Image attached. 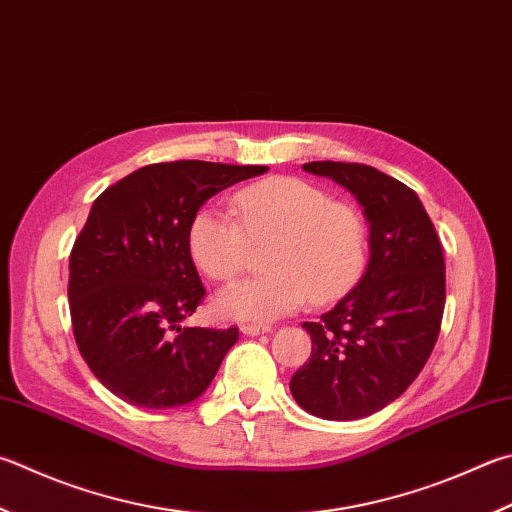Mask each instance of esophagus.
<instances>
[{
	"instance_id": "esophagus-1",
	"label": "esophagus",
	"mask_w": 512,
	"mask_h": 512,
	"mask_svg": "<svg viewBox=\"0 0 512 512\" xmlns=\"http://www.w3.org/2000/svg\"><path fill=\"white\" fill-rule=\"evenodd\" d=\"M271 331V327H262V324H241V333L244 336H264V333Z\"/></svg>"
}]
</instances>
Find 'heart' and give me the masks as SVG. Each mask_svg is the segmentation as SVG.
Segmentation results:
<instances>
[{"label":"heart","mask_w":512,"mask_h":512,"mask_svg":"<svg viewBox=\"0 0 512 512\" xmlns=\"http://www.w3.org/2000/svg\"><path fill=\"white\" fill-rule=\"evenodd\" d=\"M232 210L203 206L188 228V248L203 273L226 282L250 262L259 241L275 239L271 273L230 284L217 311L232 320L273 322L309 302H336L356 288L369 262L365 217L297 176H271L239 190Z\"/></svg>","instance_id":"b5f03b06"}]
</instances>
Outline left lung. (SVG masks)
Listing matches in <instances>:
<instances>
[{
  "label": "left lung",
  "instance_id": "left-lung-1",
  "mask_svg": "<svg viewBox=\"0 0 512 512\" xmlns=\"http://www.w3.org/2000/svg\"><path fill=\"white\" fill-rule=\"evenodd\" d=\"M365 208L369 264L362 280L318 322H304L313 349L291 394L327 421L365 418L396 401L436 345L445 306L439 235L421 199L394 176L362 163L313 161Z\"/></svg>",
  "mask_w": 512,
  "mask_h": 512
}]
</instances>
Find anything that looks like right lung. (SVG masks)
Masks as SVG:
<instances>
[{
  "mask_svg": "<svg viewBox=\"0 0 512 512\" xmlns=\"http://www.w3.org/2000/svg\"><path fill=\"white\" fill-rule=\"evenodd\" d=\"M266 165L154 163L109 185L69 257V309L82 358L111 394L147 410L206 392L239 329L183 327L206 288L188 248L190 219Z\"/></svg>",
  "mask_w": 512,
  "mask_h": 512,
  "instance_id": "right-lung-1",
  "label": "right lung"
}]
</instances>
